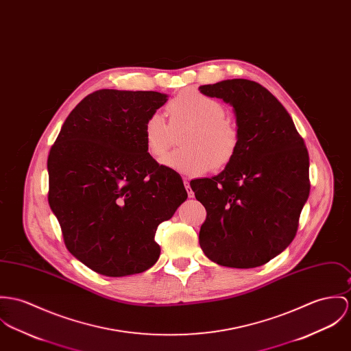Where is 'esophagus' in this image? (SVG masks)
I'll use <instances>...</instances> for the list:
<instances>
[{
  "mask_svg": "<svg viewBox=\"0 0 351 351\" xmlns=\"http://www.w3.org/2000/svg\"><path fill=\"white\" fill-rule=\"evenodd\" d=\"M184 185H185V188H186V191H188V195H189L191 198H193V197H194V191H191L189 178H184Z\"/></svg>",
  "mask_w": 351,
  "mask_h": 351,
  "instance_id": "1",
  "label": "esophagus"
}]
</instances>
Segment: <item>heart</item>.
I'll use <instances>...</instances> for the list:
<instances>
[{
    "instance_id": "heart-1",
    "label": "heart",
    "mask_w": 351,
    "mask_h": 351,
    "mask_svg": "<svg viewBox=\"0 0 351 351\" xmlns=\"http://www.w3.org/2000/svg\"><path fill=\"white\" fill-rule=\"evenodd\" d=\"M170 125L160 112L152 114L143 126L147 152L157 160L174 142L173 130L189 126L180 147L163 158V163L184 174L220 170L234 158L239 149V130L225 118L223 104L197 90H185L167 104Z\"/></svg>"
}]
</instances>
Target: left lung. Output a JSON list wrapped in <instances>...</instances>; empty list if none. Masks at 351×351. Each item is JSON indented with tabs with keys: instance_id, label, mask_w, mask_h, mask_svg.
Returning a JSON list of instances; mask_svg holds the SVG:
<instances>
[{
	"instance_id": "obj_1",
	"label": "left lung",
	"mask_w": 351,
	"mask_h": 351,
	"mask_svg": "<svg viewBox=\"0 0 351 351\" xmlns=\"http://www.w3.org/2000/svg\"><path fill=\"white\" fill-rule=\"evenodd\" d=\"M199 93L233 107L239 149L223 171L191 181L206 209L199 245L230 268H255L293 240L310 194L308 153L283 104L247 79L201 86Z\"/></svg>"
}]
</instances>
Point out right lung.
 Segmentation results:
<instances>
[{"instance_id":"add662e5","label":"right lung","mask_w":351,"mask_h":351,"mask_svg":"<svg viewBox=\"0 0 351 351\" xmlns=\"http://www.w3.org/2000/svg\"><path fill=\"white\" fill-rule=\"evenodd\" d=\"M169 96L99 90L68 115L48 156L49 206L68 251L100 275L152 268L154 236L188 198L181 176L146 149L143 126Z\"/></svg>"}]
</instances>
